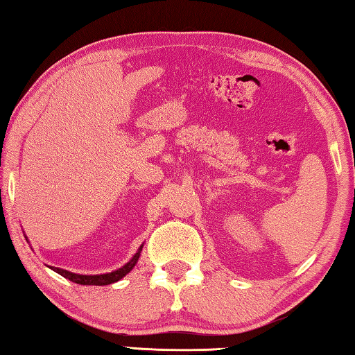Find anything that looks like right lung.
I'll use <instances>...</instances> for the list:
<instances>
[{"mask_svg": "<svg viewBox=\"0 0 355 355\" xmlns=\"http://www.w3.org/2000/svg\"><path fill=\"white\" fill-rule=\"evenodd\" d=\"M140 252H142V245H140L139 252L136 253L135 257L131 258L130 263H126L123 267H120L119 270L114 272H110V273H103V275H78V273H72L68 270H63V269H58V267H51L52 270H55L60 275L71 279L72 283H77V284H85V286H106V284H111V283H116L119 282L120 278H123L126 273H128L132 267L136 266L137 259L140 257Z\"/></svg>", "mask_w": 355, "mask_h": 355, "instance_id": "right-lung-1", "label": "right lung"}]
</instances>
